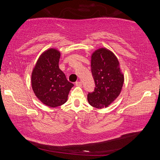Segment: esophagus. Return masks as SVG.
<instances>
[{
	"mask_svg": "<svg viewBox=\"0 0 160 160\" xmlns=\"http://www.w3.org/2000/svg\"><path fill=\"white\" fill-rule=\"evenodd\" d=\"M75 85L77 86H82V82H80V81H78V82H77L75 83Z\"/></svg>",
	"mask_w": 160,
	"mask_h": 160,
	"instance_id": "esophagus-1",
	"label": "esophagus"
}]
</instances>
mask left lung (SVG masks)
I'll return each instance as SVG.
<instances>
[{"label":"left lung","instance_id":"8db88e82","mask_svg":"<svg viewBox=\"0 0 160 160\" xmlns=\"http://www.w3.org/2000/svg\"><path fill=\"white\" fill-rule=\"evenodd\" d=\"M91 67L96 87L88 94V102L94 108H106L120 95L123 85L118 59L113 52L101 48L91 54Z\"/></svg>","mask_w":160,"mask_h":160}]
</instances>
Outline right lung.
Returning <instances> with one entry per match:
<instances>
[{"mask_svg": "<svg viewBox=\"0 0 160 160\" xmlns=\"http://www.w3.org/2000/svg\"><path fill=\"white\" fill-rule=\"evenodd\" d=\"M60 52L49 48L41 54L31 75L34 93L43 104L55 108L65 103L74 84L59 67Z\"/></svg>", "mask_w": 160, "mask_h": 160, "instance_id": "1", "label": "right lung"}]
</instances>
